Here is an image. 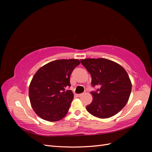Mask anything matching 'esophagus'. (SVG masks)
<instances>
[{
  "mask_svg": "<svg viewBox=\"0 0 152 152\" xmlns=\"http://www.w3.org/2000/svg\"><path fill=\"white\" fill-rule=\"evenodd\" d=\"M84 94L82 93V94H77V96H78V97H80V96H82V95H83Z\"/></svg>",
  "mask_w": 152,
  "mask_h": 152,
  "instance_id": "34e87169",
  "label": "esophagus"
}]
</instances>
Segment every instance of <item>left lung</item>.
<instances>
[{
	"label": "left lung",
	"mask_w": 152,
	"mask_h": 152,
	"mask_svg": "<svg viewBox=\"0 0 152 152\" xmlns=\"http://www.w3.org/2000/svg\"><path fill=\"white\" fill-rule=\"evenodd\" d=\"M80 61L91 74L92 86L99 87L98 92H91L93 101L86 107L87 112L99 118L116 115L125 107L132 89L125 69L105 58H87Z\"/></svg>",
	"instance_id": "left-lung-1"
}]
</instances>
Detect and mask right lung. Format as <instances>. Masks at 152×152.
Here are the masks:
<instances>
[{"mask_svg":"<svg viewBox=\"0 0 152 152\" xmlns=\"http://www.w3.org/2000/svg\"><path fill=\"white\" fill-rule=\"evenodd\" d=\"M80 63L79 59H58L44 65L35 73L29 86L31 107L41 118L49 122L60 121L70 108L73 99L70 86L72 72Z\"/></svg>","mask_w":152,"mask_h":152,"instance_id":"right-lung-1","label":"right lung"}]
</instances>
